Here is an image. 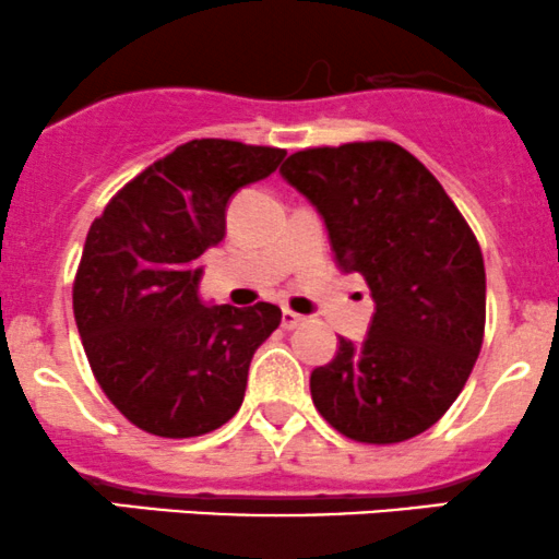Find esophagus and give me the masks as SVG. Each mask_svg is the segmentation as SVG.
Returning <instances> with one entry per match:
<instances>
[{"label": "esophagus", "mask_w": 559, "mask_h": 559, "mask_svg": "<svg viewBox=\"0 0 559 559\" xmlns=\"http://www.w3.org/2000/svg\"><path fill=\"white\" fill-rule=\"evenodd\" d=\"M302 324H305V316H299V313H295V310L284 308V313H281V326H284V329H297V326H302Z\"/></svg>", "instance_id": "34e87169"}]
</instances>
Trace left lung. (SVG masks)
I'll use <instances>...</instances> for the list:
<instances>
[{
    "mask_svg": "<svg viewBox=\"0 0 559 559\" xmlns=\"http://www.w3.org/2000/svg\"><path fill=\"white\" fill-rule=\"evenodd\" d=\"M281 174L324 216L343 273L374 299L367 340L340 337L310 374V396L334 431L396 444L442 418L485 340V260L477 235L437 176L393 141L310 146Z\"/></svg>",
    "mask_w": 559,
    "mask_h": 559,
    "instance_id": "1",
    "label": "left lung"
}]
</instances>
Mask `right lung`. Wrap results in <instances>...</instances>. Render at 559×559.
<instances>
[{"label":"right lung","mask_w":559,"mask_h":559,"mask_svg":"<svg viewBox=\"0 0 559 559\" xmlns=\"http://www.w3.org/2000/svg\"><path fill=\"white\" fill-rule=\"evenodd\" d=\"M286 150L192 139L144 168L91 225L74 275V321L93 378L133 426L190 439L240 409L254 350L281 308H205L198 257L225 238L235 190Z\"/></svg>","instance_id":"obj_1"}]
</instances>
